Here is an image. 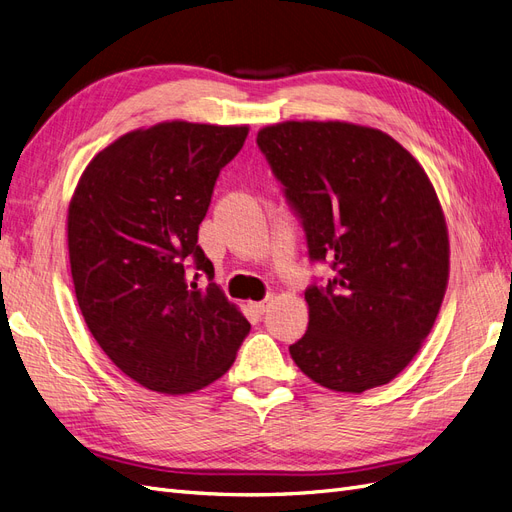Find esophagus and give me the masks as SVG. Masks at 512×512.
<instances>
[{
	"label": "esophagus",
	"instance_id": "esophagus-1",
	"mask_svg": "<svg viewBox=\"0 0 512 512\" xmlns=\"http://www.w3.org/2000/svg\"><path fill=\"white\" fill-rule=\"evenodd\" d=\"M271 297H267L265 301H258V303H250V307H252V312H256V314H265L267 309H269V305H271Z\"/></svg>",
	"mask_w": 512,
	"mask_h": 512
}]
</instances>
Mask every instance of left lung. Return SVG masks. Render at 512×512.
<instances>
[{
  "label": "left lung",
  "mask_w": 512,
  "mask_h": 512,
  "mask_svg": "<svg viewBox=\"0 0 512 512\" xmlns=\"http://www.w3.org/2000/svg\"><path fill=\"white\" fill-rule=\"evenodd\" d=\"M260 151L303 222L327 286H309V324L292 361L324 389L363 393L391 382L433 329L448 284V230L412 153L376 128L284 121Z\"/></svg>",
  "instance_id": "obj_1"
}]
</instances>
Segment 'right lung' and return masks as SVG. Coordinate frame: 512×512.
<instances>
[{
    "instance_id": "right-lung-1",
    "label": "right lung",
    "mask_w": 512,
    "mask_h": 512,
    "mask_svg": "<svg viewBox=\"0 0 512 512\" xmlns=\"http://www.w3.org/2000/svg\"><path fill=\"white\" fill-rule=\"evenodd\" d=\"M247 126L164 121L91 160L68 207L76 301L100 348L149 391L185 395L222 378L250 322L213 282L198 245L220 170ZM205 272L210 284L189 282Z\"/></svg>"
}]
</instances>
